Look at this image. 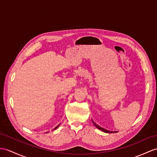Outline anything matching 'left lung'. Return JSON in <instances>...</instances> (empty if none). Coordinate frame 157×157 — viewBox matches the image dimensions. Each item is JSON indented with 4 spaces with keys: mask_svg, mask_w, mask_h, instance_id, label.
<instances>
[{
    "mask_svg": "<svg viewBox=\"0 0 157 157\" xmlns=\"http://www.w3.org/2000/svg\"><path fill=\"white\" fill-rule=\"evenodd\" d=\"M93 123H94V124L95 126H96V127H97L98 129H100V130H101V131H104V132H109V133H111V132H117V131H109V130H106V129H105V128H102V127H100V126L98 125V124H97L96 123H94V122H93Z\"/></svg>",
    "mask_w": 157,
    "mask_h": 157,
    "instance_id": "left-lung-1",
    "label": "left lung"
}]
</instances>
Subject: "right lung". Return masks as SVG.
I'll return each mask as SVG.
<instances>
[{
	"label": "right lung",
	"instance_id": "1",
	"mask_svg": "<svg viewBox=\"0 0 157 157\" xmlns=\"http://www.w3.org/2000/svg\"><path fill=\"white\" fill-rule=\"evenodd\" d=\"M59 125H60V124H59L58 126H56V127H55L54 129H56V128H57V127H59Z\"/></svg>",
	"mask_w": 157,
	"mask_h": 157
}]
</instances>
